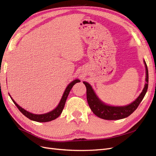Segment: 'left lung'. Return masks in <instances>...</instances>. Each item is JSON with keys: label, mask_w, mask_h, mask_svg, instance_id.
Instances as JSON below:
<instances>
[{"label": "left lung", "mask_w": 156, "mask_h": 156, "mask_svg": "<svg viewBox=\"0 0 156 156\" xmlns=\"http://www.w3.org/2000/svg\"><path fill=\"white\" fill-rule=\"evenodd\" d=\"M146 68V84L139 97L130 104L126 106H111L105 104L101 101L94 92L90 84L87 82H83L87 88V98L90 108L92 111L100 119L113 120L124 119L131 115L138 107L140 102L142 101L145 94L147 92L148 87V71L147 65L144 60Z\"/></svg>", "instance_id": "1"}]
</instances>
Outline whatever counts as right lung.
Returning a JSON list of instances; mask_svg holds the SVG:
<instances>
[{
	"label": "right lung",
	"mask_w": 156,
	"mask_h": 156,
	"mask_svg": "<svg viewBox=\"0 0 156 156\" xmlns=\"http://www.w3.org/2000/svg\"><path fill=\"white\" fill-rule=\"evenodd\" d=\"M79 82H80L79 79H75L72 82H71L68 84L66 88L65 91L63 94V96H62V98H61V100L60 101V103H58V106L56 107L53 111H51L49 112L45 113V114L36 115V114H32V113L29 112V111H27L25 110L24 108L21 107L20 105H18V104H17L16 101L12 98L10 94H9V95H10L12 100L14 103V104H15L16 105V107L18 108V109L22 112V114H23L26 117H27L28 119H29L31 120L38 122H50L51 120H53L56 119V118H58L60 115V114L62 113V112L63 111V108L64 107L65 103H66V100H67V98L68 96V94L71 90V89H72V88L73 87V86L75 83H79Z\"/></svg>",
	"instance_id": "add662e5"
}]
</instances>
